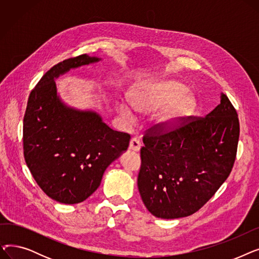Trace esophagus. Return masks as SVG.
<instances>
[{"label": "esophagus", "mask_w": 259, "mask_h": 259, "mask_svg": "<svg viewBox=\"0 0 259 259\" xmlns=\"http://www.w3.org/2000/svg\"><path fill=\"white\" fill-rule=\"evenodd\" d=\"M141 147H142V145L138 139H135V138L131 139V141L129 143V150L134 151V152H139Z\"/></svg>", "instance_id": "obj_1"}]
</instances>
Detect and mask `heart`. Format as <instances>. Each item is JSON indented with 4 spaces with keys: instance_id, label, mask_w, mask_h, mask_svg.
Instances as JSON below:
<instances>
[{
    "instance_id": "1",
    "label": "heart",
    "mask_w": 259,
    "mask_h": 259,
    "mask_svg": "<svg viewBox=\"0 0 259 259\" xmlns=\"http://www.w3.org/2000/svg\"><path fill=\"white\" fill-rule=\"evenodd\" d=\"M130 105L120 104L119 114L134 119L139 113H150L162 108L152 117V126L158 132H170L191 116L197 107L192 92L178 80H160L131 90L128 94Z\"/></svg>"
}]
</instances>
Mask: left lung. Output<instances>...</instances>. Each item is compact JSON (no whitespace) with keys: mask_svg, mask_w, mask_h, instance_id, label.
I'll use <instances>...</instances> for the list:
<instances>
[{"mask_svg":"<svg viewBox=\"0 0 259 259\" xmlns=\"http://www.w3.org/2000/svg\"><path fill=\"white\" fill-rule=\"evenodd\" d=\"M238 139L237 112L224 93L205 117L190 116L170 132L149 129L138 178L148 211L164 220L198 211L228 179Z\"/></svg>","mask_w":259,"mask_h":259,"instance_id":"8db88e82","label":"left lung"}]
</instances>
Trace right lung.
Segmentation results:
<instances>
[{
    "instance_id": "1",
    "label": "right lung",
    "mask_w": 259,
    "mask_h": 259,
    "mask_svg": "<svg viewBox=\"0 0 259 259\" xmlns=\"http://www.w3.org/2000/svg\"><path fill=\"white\" fill-rule=\"evenodd\" d=\"M99 61L81 54L53 66L31 91L24 116L27 167L50 198L67 205L87 199L129 146L128 133L109 128L98 112L67 106L58 93L60 75Z\"/></svg>"
}]
</instances>
